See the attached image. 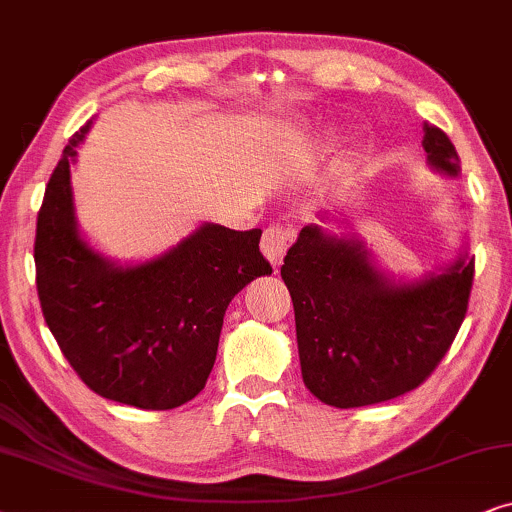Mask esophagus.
<instances>
[{
	"label": "esophagus",
	"mask_w": 512,
	"mask_h": 512,
	"mask_svg": "<svg viewBox=\"0 0 512 512\" xmlns=\"http://www.w3.org/2000/svg\"><path fill=\"white\" fill-rule=\"evenodd\" d=\"M290 238H292V229L283 227V224H271V227L264 231L260 250H262V255L267 257L271 264H274V267L276 264H281L285 250H288Z\"/></svg>",
	"instance_id": "1"
}]
</instances>
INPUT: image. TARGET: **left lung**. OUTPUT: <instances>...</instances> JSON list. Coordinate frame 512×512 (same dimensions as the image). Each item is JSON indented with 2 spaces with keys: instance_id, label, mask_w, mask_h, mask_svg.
Instances as JSON below:
<instances>
[{
  "instance_id": "obj_1",
  "label": "left lung",
  "mask_w": 512,
  "mask_h": 512,
  "mask_svg": "<svg viewBox=\"0 0 512 512\" xmlns=\"http://www.w3.org/2000/svg\"><path fill=\"white\" fill-rule=\"evenodd\" d=\"M421 145L435 173L459 177V154L440 128L424 124ZM318 217L335 222L330 213ZM473 271L463 241L452 262L419 278H395L358 231L332 234L306 224L281 267L306 388L342 410L414 391L459 332Z\"/></svg>"
}]
</instances>
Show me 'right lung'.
<instances>
[{"mask_svg":"<svg viewBox=\"0 0 512 512\" xmlns=\"http://www.w3.org/2000/svg\"><path fill=\"white\" fill-rule=\"evenodd\" d=\"M91 124L67 142L37 215L39 302L91 391L140 410H173L206 386L231 299L271 274L262 231L203 222L149 260L102 255L81 234L72 194L70 166Z\"/></svg>","mask_w":512,"mask_h":512,"instance_id":"add662e5","label":"right lung"}]
</instances>
